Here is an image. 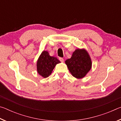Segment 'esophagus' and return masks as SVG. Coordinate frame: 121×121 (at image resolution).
I'll use <instances>...</instances> for the list:
<instances>
[{"mask_svg":"<svg viewBox=\"0 0 121 121\" xmlns=\"http://www.w3.org/2000/svg\"><path fill=\"white\" fill-rule=\"evenodd\" d=\"M59 60H60V61H61V62H64V59H63L62 58H59Z\"/></svg>","mask_w":121,"mask_h":121,"instance_id":"34e87169","label":"esophagus"}]
</instances>
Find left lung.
Returning a JSON list of instances; mask_svg holds the SVG:
<instances>
[{
	"label": "left lung",
	"instance_id": "left-lung-1",
	"mask_svg": "<svg viewBox=\"0 0 121 121\" xmlns=\"http://www.w3.org/2000/svg\"><path fill=\"white\" fill-rule=\"evenodd\" d=\"M65 63L73 76L77 79L84 77L92 68V60L85 48H77Z\"/></svg>",
	"mask_w": 121,
	"mask_h": 121
}]
</instances>
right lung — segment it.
<instances>
[{
  "label": "right lung",
  "mask_w": 121,
  "mask_h": 121,
  "mask_svg": "<svg viewBox=\"0 0 121 121\" xmlns=\"http://www.w3.org/2000/svg\"><path fill=\"white\" fill-rule=\"evenodd\" d=\"M56 57L50 56L48 52L43 51L37 61V71L43 78H47L52 73L56 65L60 63Z\"/></svg>",
  "instance_id": "right-lung-1"
}]
</instances>
